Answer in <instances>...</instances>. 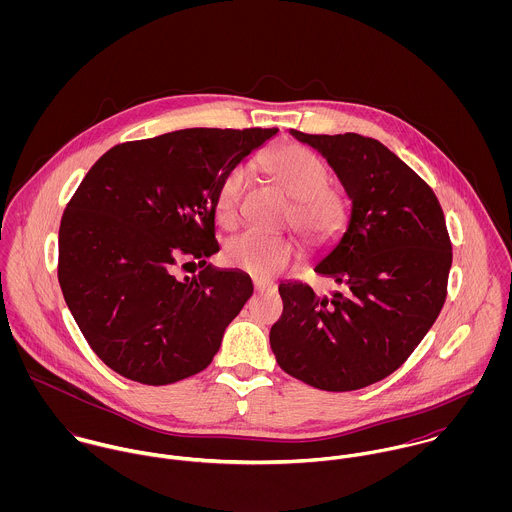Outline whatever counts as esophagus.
I'll list each match as a JSON object with an SVG mask.
<instances>
[{
  "label": "esophagus",
  "mask_w": 512,
  "mask_h": 512,
  "mask_svg": "<svg viewBox=\"0 0 512 512\" xmlns=\"http://www.w3.org/2000/svg\"><path fill=\"white\" fill-rule=\"evenodd\" d=\"M254 290H256L258 293L276 292V286H266V284H260V282H256V284H254Z\"/></svg>",
  "instance_id": "esophagus-1"
}]
</instances>
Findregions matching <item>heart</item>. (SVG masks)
<instances>
[{"label": "heart", "mask_w": 512, "mask_h": 512, "mask_svg": "<svg viewBox=\"0 0 512 512\" xmlns=\"http://www.w3.org/2000/svg\"><path fill=\"white\" fill-rule=\"evenodd\" d=\"M258 165L295 199L293 224L305 238L327 242L345 228L349 203L339 189L327 185L329 171L315 153L297 144H284L262 153ZM246 179L248 171L244 165L232 167L222 177L215 193V217L222 226H234L240 219ZM295 256V246L288 238L260 230H246L224 248L228 266L258 280L278 276L293 264Z\"/></svg>", "instance_id": "1"}]
</instances>
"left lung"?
<instances>
[{
  "mask_svg": "<svg viewBox=\"0 0 512 512\" xmlns=\"http://www.w3.org/2000/svg\"><path fill=\"white\" fill-rule=\"evenodd\" d=\"M292 136L333 167L351 217L315 266L339 290L280 284L284 313L270 345L293 378L329 392L359 390L404 365L438 319L451 268L447 226L432 187L378 140Z\"/></svg>",
  "mask_w": 512,
  "mask_h": 512,
  "instance_id": "1",
  "label": "left lung"
}]
</instances>
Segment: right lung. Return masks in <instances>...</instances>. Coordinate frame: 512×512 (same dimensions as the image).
Masks as SVG:
<instances>
[{
  "instance_id": "add662e5",
  "label": "right lung",
  "mask_w": 512,
  "mask_h": 512,
  "mask_svg": "<svg viewBox=\"0 0 512 512\" xmlns=\"http://www.w3.org/2000/svg\"><path fill=\"white\" fill-rule=\"evenodd\" d=\"M276 134L177 130L114 146L90 167L61 220L59 284L104 365L149 386L211 365L252 280L213 266L177 280L175 264L219 252V183Z\"/></svg>"
}]
</instances>
